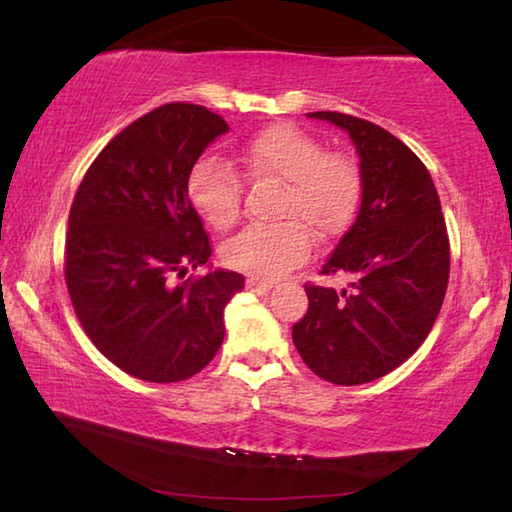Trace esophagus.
I'll return each instance as SVG.
<instances>
[{
  "instance_id": "esophagus-1",
  "label": "esophagus",
  "mask_w": 512,
  "mask_h": 512,
  "mask_svg": "<svg viewBox=\"0 0 512 512\" xmlns=\"http://www.w3.org/2000/svg\"><path fill=\"white\" fill-rule=\"evenodd\" d=\"M271 287H273L271 282L257 280V277H248V280H246V291H250V293H264V291H268Z\"/></svg>"
}]
</instances>
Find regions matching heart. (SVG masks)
Masks as SVG:
<instances>
[{
    "label": "heart",
    "instance_id": "1",
    "mask_svg": "<svg viewBox=\"0 0 512 512\" xmlns=\"http://www.w3.org/2000/svg\"><path fill=\"white\" fill-rule=\"evenodd\" d=\"M248 180L282 183L273 225H250L223 246V262L257 280H273L309 257L314 235L332 239L348 228L361 198V171L345 151H325L314 135L293 124H273L235 153ZM185 192L198 216L214 230H228L241 214L239 173L210 158L196 160Z\"/></svg>",
    "mask_w": 512,
    "mask_h": 512
}]
</instances>
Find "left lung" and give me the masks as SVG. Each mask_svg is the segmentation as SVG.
<instances>
[{
    "instance_id": "obj_1",
    "label": "left lung",
    "mask_w": 512,
    "mask_h": 512,
    "mask_svg": "<svg viewBox=\"0 0 512 512\" xmlns=\"http://www.w3.org/2000/svg\"><path fill=\"white\" fill-rule=\"evenodd\" d=\"M348 131L359 151L357 221L320 268L348 273L350 289L305 284L307 314L293 343L318 377L339 386L388 375L420 348L443 307L449 237L427 167L402 140L343 112H309Z\"/></svg>"
}]
</instances>
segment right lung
<instances>
[{
  "instance_id": "1",
  "label": "right lung",
  "mask_w": 512,
  "mask_h": 512,
  "mask_svg": "<svg viewBox=\"0 0 512 512\" xmlns=\"http://www.w3.org/2000/svg\"><path fill=\"white\" fill-rule=\"evenodd\" d=\"M228 133L196 103H164L106 144L76 189L65 282L85 334L103 357L153 384L183 381L219 352L223 309L244 275L185 277L212 255L185 192L205 146Z\"/></svg>"
}]
</instances>
